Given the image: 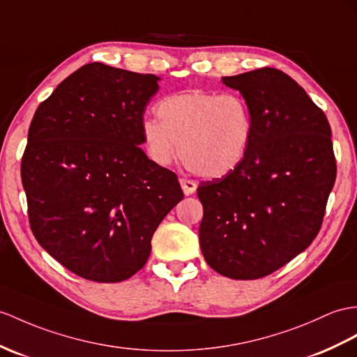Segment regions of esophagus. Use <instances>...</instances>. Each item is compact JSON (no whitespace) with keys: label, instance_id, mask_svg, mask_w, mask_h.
<instances>
[{"label":"esophagus","instance_id":"obj_1","mask_svg":"<svg viewBox=\"0 0 357 357\" xmlns=\"http://www.w3.org/2000/svg\"><path fill=\"white\" fill-rule=\"evenodd\" d=\"M180 185L181 189H183L185 195H192L197 190V183L194 180H188V178H180Z\"/></svg>","mask_w":357,"mask_h":357}]
</instances>
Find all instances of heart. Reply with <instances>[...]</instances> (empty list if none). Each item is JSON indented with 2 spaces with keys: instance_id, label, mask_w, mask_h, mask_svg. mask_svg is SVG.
Masks as SVG:
<instances>
[{
  "instance_id": "b5f03b06",
  "label": "heart",
  "mask_w": 357,
  "mask_h": 357,
  "mask_svg": "<svg viewBox=\"0 0 357 357\" xmlns=\"http://www.w3.org/2000/svg\"><path fill=\"white\" fill-rule=\"evenodd\" d=\"M155 112L159 121L141 123L142 142L154 163L167 167L181 154L192 172L220 178L244 162L253 118L241 95L185 91L159 101Z\"/></svg>"
}]
</instances>
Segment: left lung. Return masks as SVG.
Here are the masks:
<instances>
[{
  "mask_svg": "<svg viewBox=\"0 0 357 357\" xmlns=\"http://www.w3.org/2000/svg\"><path fill=\"white\" fill-rule=\"evenodd\" d=\"M222 83L248 102L253 135L236 169L197 189L204 208L199 247L216 273L255 280L317 238L336 178L332 130L306 91L279 69Z\"/></svg>",
  "mask_w": 357,
  "mask_h": 357,
  "instance_id": "8db88e82",
  "label": "left lung"
}]
</instances>
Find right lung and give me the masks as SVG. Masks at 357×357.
Instances as JSON below:
<instances>
[{
    "instance_id": "add662e5",
    "label": "right lung",
    "mask_w": 357,
    "mask_h": 357,
    "mask_svg": "<svg viewBox=\"0 0 357 357\" xmlns=\"http://www.w3.org/2000/svg\"><path fill=\"white\" fill-rule=\"evenodd\" d=\"M159 80L93 62L66 77L31 119L21 163L30 227L50 256L83 279H130L183 199L176 174L139 149Z\"/></svg>"
}]
</instances>
